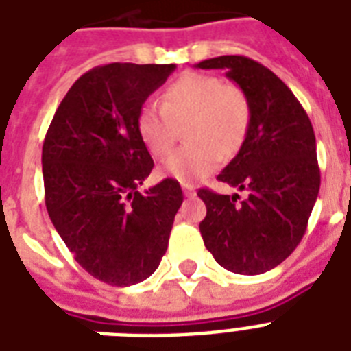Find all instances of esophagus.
Segmentation results:
<instances>
[{"mask_svg":"<svg viewBox=\"0 0 351 351\" xmlns=\"http://www.w3.org/2000/svg\"><path fill=\"white\" fill-rule=\"evenodd\" d=\"M182 189H184V195H186V197H195V187L189 186V184H184Z\"/></svg>","mask_w":351,"mask_h":351,"instance_id":"1","label":"esophagus"}]
</instances>
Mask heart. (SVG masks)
Returning a JSON list of instances; mask_svg holds the SVG:
<instances>
[{
  "label": "heart",
  "mask_w": 351,
  "mask_h": 351,
  "mask_svg": "<svg viewBox=\"0 0 351 351\" xmlns=\"http://www.w3.org/2000/svg\"><path fill=\"white\" fill-rule=\"evenodd\" d=\"M251 104L237 84L215 74L186 73L162 93V107L145 104L138 111L136 132L153 158H167L186 125L187 145L165 164V173L180 182L211 175L222 158H230L244 142Z\"/></svg>",
  "instance_id": "heart-1"
}]
</instances>
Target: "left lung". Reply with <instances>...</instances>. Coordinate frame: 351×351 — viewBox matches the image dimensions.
Masks as SVG:
<instances>
[{"instance_id":"obj_1","label":"left lung","mask_w":351,"mask_h":351,"mask_svg":"<svg viewBox=\"0 0 351 351\" xmlns=\"http://www.w3.org/2000/svg\"><path fill=\"white\" fill-rule=\"evenodd\" d=\"M197 67L224 69L251 104L242 147L217 176L247 198L198 189L208 208L200 233L228 271L261 275L286 261L306 233L321 187L315 132L288 85L262 63L219 56Z\"/></svg>"}]
</instances>
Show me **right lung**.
Here are the masks:
<instances>
[{"label":"right lung","mask_w":351,"mask_h":351,"mask_svg":"<svg viewBox=\"0 0 351 351\" xmlns=\"http://www.w3.org/2000/svg\"><path fill=\"white\" fill-rule=\"evenodd\" d=\"M173 71V63L90 69L69 89L45 134L49 217L80 266L111 286L154 273L184 200L175 178L138 191L154 167L136 132L138 111Z\"/></svg>","instance_id":"add662e5"}]
</instances>
